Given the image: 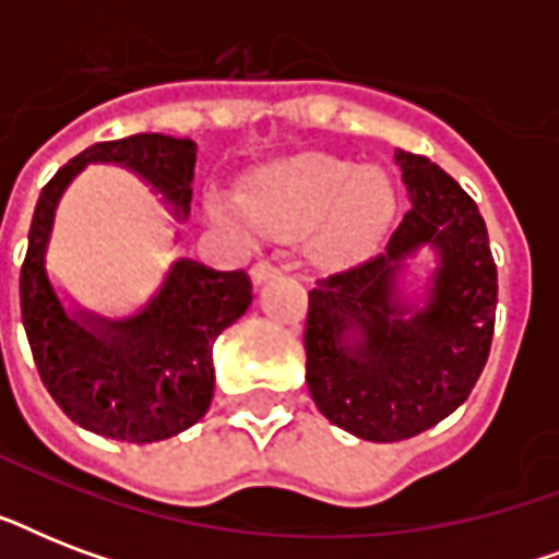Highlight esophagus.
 Returning a JSON list of instances; mask_svg holds the SVG:
<instances>
[{"mask_svg": "<svg viewBox=\"0 0 559 559\" xmlns=\"http://www.w3.org/2000/svg\"><path fill=\"white\" fill-rule=\"evenodd\" d=\"M278 266H275V263H270V261H261V263H254L252 266V284L254 287H261L263 281H270V278H275V275H278Z\"/></svg>", "mask_w": 559, "mask_h": 559, "instance_id": "obj_1", "label": "esophagus"}]
</instances>
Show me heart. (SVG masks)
Segmentation results:
<instances>
[{"label": "heart", "mask_w": 559, "mask_h": 559, "mask_svg": "<svg viewBox=\"0 0 559 559\" xmlns=\"http://www.w3.org/2000/svg\"><path fill=\"white\" fill-rule=\"evenodd\" d=\"M231 202L209 200V217L219 226L266 237H298L316 229L313 249L324 261L354 258L380 243L397 214L394 188L380 170L348 162L316 159L263 168L237 191Z\"/></svg>", "instance_id": "heart-1"}]
</instances>
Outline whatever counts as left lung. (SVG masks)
Listing matches in <instances>:
<instances>
[{
	"label": "left lung",
	"mask_w": 559,
	"mask_h": 559,
	"mask_svg": "<svg viewBox=\"0 0 559 559\" xmlns=\"http://www.w3.org/2000/svg\"><path fill=\"white\" fill-rule=\"evenodd\" d=\"M408 211L385 252L316 281L307 310V389L331 424L362 441H406L450 417L485 368L496 263L485 219L435 162L394 151ZM433 254L424 294L407 263Z\"/></svg>",
	"instance_id": "obj_1"
}]
</instances>
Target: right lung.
<instances>
[{"instance_id": "1", "label": "right lung", "mask_w": 559, "mask_h": 559, "mask_svg": "<svg viewBox=\"0 0 559 559\" xmlns=\"http://www.w3.org/2000/svg\"><path fill=\"white\" fill-rule=\"evenodd\" d=\"M86 165H118L147 182L177 219H188L197 144L139 133L92 144L43 188L20 272L22 328L43 385L74 424L127 443L186 432L214 397L211 348L252 305L246 272H217L179 258L133 316L109 319L66 305L46 270L57 205Z\"/></svg>"}]
</instances>
